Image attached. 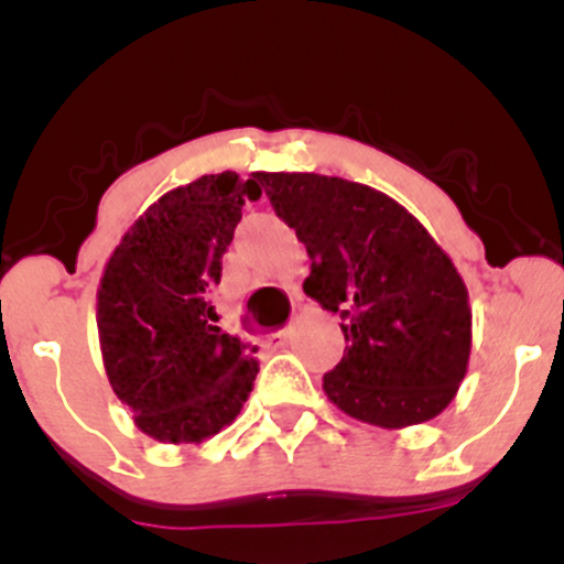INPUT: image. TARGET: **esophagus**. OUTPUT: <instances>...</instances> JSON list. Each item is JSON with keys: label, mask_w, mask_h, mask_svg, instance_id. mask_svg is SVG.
Returning <instances> with one entry per match:
<instances>
[{"label": "esophagus", "mask_w": 564, "mask_h": 564, "mask_svg": "<svg viewBox=\"0 0 564 564\" xmlns=\"http://www.w3.org/2000/svg\"><path fill=\"white\" fill-rule=\"evenodd\" d=\"M270 339H273L275 345H281V347H283V345H289V341L294 339V326H286V328H281V332L270 336Z\"/></svg>", "instance_id": "34e87169"}]
</instances>
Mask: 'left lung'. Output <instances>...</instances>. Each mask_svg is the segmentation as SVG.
Masks as SVG:
<instances>
[{
  "label": "left lung",
  "instance_id": "left-lung-1",
  "mask_svg": "<svg viewBox=\"0 0 564 564\" xmlns=\"http://www.w3.org/2000/svg\"><path fill=\"white\" fill-rule=\"evenodd\" d=\"M307 246L304 294L339 313L345 355L323 377L336 408L400 430L435 419L467 377L471 310L462 275L416 217L373 187L310 172H257Z\"/></svg>",
  "mask_w": 564,
  "mask_h": 564
}]
</instances>
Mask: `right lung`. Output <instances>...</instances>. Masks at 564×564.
I'll use <instances>...</instances> for the list:
<instances>
[{"instance_id": "1", "label": "right lung", "mask_w": 564, "mask_h": 564, "mask_svg": "<svg viewBox=\"0 0 564 564\" xmlns=\"http://www.w3.org/2000/svg\"><path fill=\"white\" fill-rule=\"evenodd\" d=\"M257 174H204L164 193L116 246L97 289V332L116 398L161 443H200L241 413L254 349L215 326L209 291L257 200Z\"/></svg>"}]
</instances>
